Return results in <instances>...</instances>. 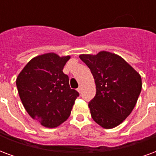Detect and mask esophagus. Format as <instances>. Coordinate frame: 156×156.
Returning <instances> with one entry per match:
<instances>
[{"label": "esophagus", "instance_id": "1", "mask_svg": "<svg viewBox=\"0 0 156 156\" xmlns=\"http://www.w3.org/2000/svg\"><path fill=\"white\" fill-rule=\"evenodd\" d=\"M77 90H78V93H81V92H82V86H79V87H78V89H77Z\"/></svg>", "mask_w": 156, "mask_h": 156}]
</instances>
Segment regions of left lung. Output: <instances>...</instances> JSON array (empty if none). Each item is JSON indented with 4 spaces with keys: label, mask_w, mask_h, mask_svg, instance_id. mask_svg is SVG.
Wrapping results in <instances>:
<instances>
[{
    "label": "left lung",
    "mask_w": 156,
    "mask_h": 156,
    "mask_svg": "<svg viewBox=\"0 0 156 156\" xmlns=\"http://www.w3.org/2000/svg\"><path fill=\"white\" fill-rule=\"evenodd\" d=\"M91 70L96 95L88 103L93 119L111 129L121 124L133 110L141 91V78L122 57L110 52L81 55Z\"/></svg>",
    "instance_id": "8db88e82"
}]
</instances>
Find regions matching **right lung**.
Here are the masks:
<instances>
[{
    "mask_svg": "<svg viewBox=\"0 0 156 156\" xmlns=\"http://www.w3.org/2000/svg\"><path fill=\"white\" fill-rule=\"evenodd\" d=\"M69 56L54 53L32 58L20 73L16 87L29 115L45 127L54 128L65 122L79 93L69 86L63 69Z\"/></svg>",
    "mask_w": 156,
    "mask_h": 156,
    "instance_id": "1",
    "label": "right lung"
}]
</instances>
